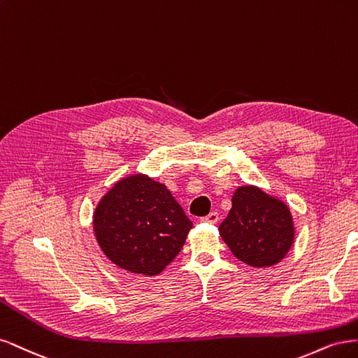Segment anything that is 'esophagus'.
<instances>
[{
  "label": "esophagus",
  "instance_id": "obj_1",
  "mask_svg": "<svg viewBox=\"0 0 358 358\" xmlns=\"http://www.w3.org/2000/svg\"><path fill=\"white\" fill-rule=\"evenodd\" d=\"M201 222H203V223H211V224H214V223H217V222H218V214H217V213H210L208 215L202 217V218H201Z\"/></svg>",
  "mask_w": 358,
  "mask_h": 358
}]
</instances>
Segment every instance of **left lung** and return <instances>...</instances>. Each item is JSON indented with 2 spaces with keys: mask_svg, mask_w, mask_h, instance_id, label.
Segmentation results:
<instances>
[{
  "mask_svg": "<svg viewBox=\"0 0 358 358\" xmlns=\"http://www.w3.org/2000/svg\"><path fill=\"white\" fill-rule=\"evenodd\" d=\"M218 232L234 256L252 268L280 263L296 235L288 205L252 184L235 190L232 208Z\"/></svg>",
  "mask_w": 358,
  "mask_h": 358,
  "instance_id": "1",
  "label": "left lung"
}]
</instances>
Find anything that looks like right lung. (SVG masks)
Listing matches in <instances>:
<instances>
[{"mask_svg": "<svg viewBox=\"0 0 358 358\" xmlns=\"http://www.w3.org/2000/svg\"><path fill=\"white\" fill-rule=\"evenodd\" d=\"M92 226L111 263L132 273L156 276L177 257L193 223L164 182L131 174L99 199Z\"/></svg>", "mask_w": 358, "mask_h": 358, "instance_id": "1", "label": "right lung"}]
</instances>
